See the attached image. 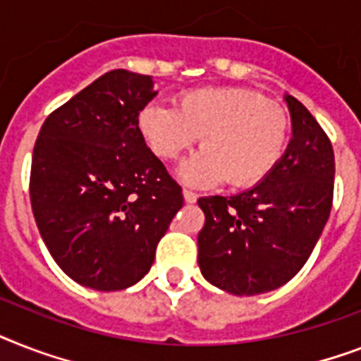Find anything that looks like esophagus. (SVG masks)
Returning a JSON list of instances; mask_svg holds the SVG:
<instances>
[{"label":"esophagus","mask_w":361,"mask_h":361,"mask_svg":"<svg viewBox=\"0 0 361 361\" xmlns=\"http://www.w3.org/2000/svg\"><path fill=\"white\" fill-rule=\"evenodd\" d=\"M183 198H185L187 204H195L196 198H198V195H196V192H192L190 189H183Z\"/></svg>","instance_id":"obj_1"}]
</instances>
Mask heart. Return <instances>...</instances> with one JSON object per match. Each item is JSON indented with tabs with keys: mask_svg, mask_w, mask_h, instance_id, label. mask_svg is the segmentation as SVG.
<instances>
[{
	"mask_svg": "<svg viewBox=\"0 0 361 361\" xmlns=\"http://www.w3.org/2000/svg\"><path fill=\"white\" fill-rule=\"evenodd\" d=\"M137 128L150 150L165 161L178 159L200 137L202 152L180 169L189 185L228 181L233 189H248L276 169L291 124L283 107L256 90L207 87L183 92L176 109L145 105Z\"/></svg>",
	"mask_w": 361,
	"mask_h": 361,
	"instance_id": "1",
	"label": "heart"
}]
</instances>
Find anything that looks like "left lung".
Wrapping results in <instances>:
<instances>
[{"label":"left lung","instance_id":"left-lung-1","mask_svg":"<svg viewBox=\"0 0 361 361\" xmlns=\"http://www.w3.org/2000/svg\"><path fill=\"white\" fill-rule=\"evenodd\" d=\"M293 139L262 183L235 196H202L198 265L207 282L239 297L272 291L307 262L334 200L332 142L297 98L286 96Z\"/></svg>","mask_w":361,"mask_h":361}]
</instances>
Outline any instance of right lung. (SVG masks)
Instances as JSON below:
<instances>
[{
	"label": "right lung",
	"instance_id": "add662e5",
	"mask_svg": "<svg viewBox=\"0 0 361 361\" xmlns=\"http://www.w3.org/2000/svg\"><path fill=\"white\" fill-rule=\"evenodd\" d=\"M155 94L150 75L111 70L49 114L35 142L38 231L64 274L96 291L139 282L183 206L181 187L137 128Z\"/></svg>",
	"mask_w": 361,
	"mask_h": 361
}]
</instances>
